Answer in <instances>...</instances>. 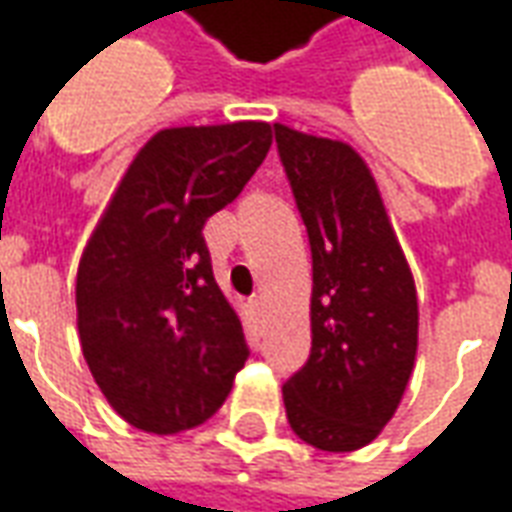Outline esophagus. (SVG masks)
<instances>
[{"label": "esophagus", "mask_w": 512, "mask_h": 512, "mask_svg": "<svg viewBox=\"0 0 512 512\" xmlns=\"http://www.w3.org/2000/svg\"><path fill=\"white\" fill-rule=\"evenodd\" d=\"M249 304H252V312H255L257 318H263V312H266V301H263V296H255Z\"/></svg>", "instance_id": "esophagus-1"}]
</instances>
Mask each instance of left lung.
<instances>
[{
  "label": "left lung",
  "mask_w": 512,
  "mask_h": 512,
  "mask_svg": "<svg viewBox=\"0 0 512 512\" xmlns=\"http://www.w3.org/2000/svg\"><path fill=\"white\" fill-rule=\"evenodd\" d=\"M312 252V348L285 381L293 433L354 452L395 417L417 356V288L376 178L354 147L274 123Z\"/></svg>",
  "instance_id": "obj_1"
}]
</instances>
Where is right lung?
<instances>
[{"mask_svg": "<svg viewBox=\"0 0 512 512\" xmlns=\"http://www.w3.org/2000/svg\"><path fill=\"white\" fill-rule=\"evenodd\" d=\"M271 147L268 123L164 128L106 205L76 274L95 384L128 425L169 436L213 417L244 367V329L216 285L202 227Z\"/></svg>", "mask_w": 512, "mask_h": 512, "instance_id": "right-lung-1", "label": "right lung"}]
</instances>
